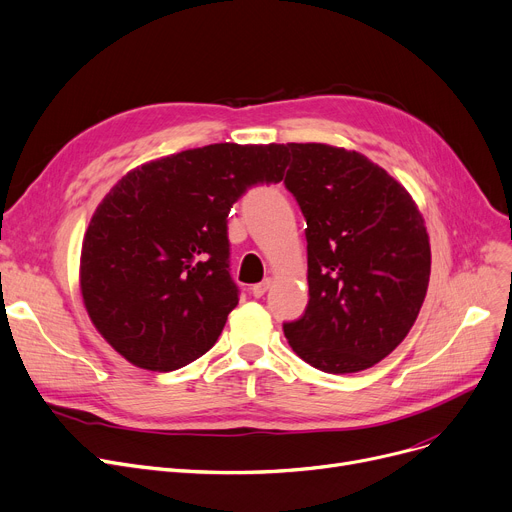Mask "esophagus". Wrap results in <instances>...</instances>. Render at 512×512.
Listing matches in <instances>:
<instances>
[{
	"label": "esophagus",
	"mask_w": 512,
	"mask_h": 512,
	"mask_svg": "<svg viewBox=\"0 0 512 512\" xmlns=\"http://www.w3.org/2000/svg\"><path fill=\"white\" fill-rule=\"evenodd\" d=\"M270 286H272L270 280H263V282H259V284H253V286H251V294H253L255 299H261Z\"/></svg>",
	"instance_id": "34e87169"
}]
</instances>
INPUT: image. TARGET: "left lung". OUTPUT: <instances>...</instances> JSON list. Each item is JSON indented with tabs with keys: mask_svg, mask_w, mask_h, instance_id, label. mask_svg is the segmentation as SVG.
<instances>
[{
	"mask_svg": "<svg viewBox=\"0 0 512 512\" xmlns=\"http://www.w3.org/2000/svg\"><path fill=\"white\" fill-rule=\"evenodd\" d=\"M284 184L307 236L309 303L284 336L326 373H357L407 338L423 305L432 251L409 191L357 151L288 143Z\"/></svg>",
	"mask_w": 512,
	"mask_h": 512,
	"instance_id": "1",
	"label": "left lung"
}]
</instances>
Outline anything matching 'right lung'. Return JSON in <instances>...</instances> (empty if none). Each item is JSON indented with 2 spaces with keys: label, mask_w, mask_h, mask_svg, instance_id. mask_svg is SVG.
Returning a JSON list of instances; mask_svg holds the SVG:
<instances>
[{
  "label": "right lung",
  "mask_w": 512,
  "mask_h": 512,
  "mask_svg": "<svg viewBox=\"0 0 512 512\" xmlns=\"http://www.w3.org/2000/svg\"><path fill=\"white\" fill-rule=\"evenodd\" d=\"M286 166L284 145L215 143L147 161L112 186L85 232L80 292L116 353L174 371L209 351L238 305L228 213Z\"/></svg>",
  "instance_id": "add662e5"
}]
</instances>
